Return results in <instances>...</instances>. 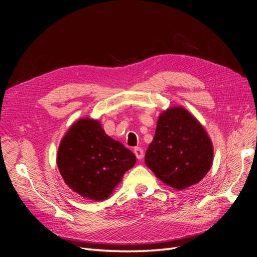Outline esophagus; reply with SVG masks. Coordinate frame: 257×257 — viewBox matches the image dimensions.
Returning <instances> with one entry per match:
<instances>
[{
  "label": "esophagus",
  "instance_id": "1",
  "mask_svg": "<svg viewBox=\"0 0 257 257\" xmlns=\"http://www.w3.org/2000/svg\"><path fill=\"white\" fill-rule=\"evenodd\" d=\"M134 154L136 155V157H137V159L141 160L144 157V150L141 149L140 147H136V148L134 149Z\"/></svg>",
  "mask_w": 257,
  "mask_h": 257
}]
</instances>
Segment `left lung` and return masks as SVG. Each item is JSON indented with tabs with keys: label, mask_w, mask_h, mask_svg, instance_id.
<instances>
[{
	"label": "left lung",
	"mask_w": 257,
	"mask_h": 257,
	"mask_svg": "<svg viewBox=\"0 0 257 257\" xmlns=\"http://www.w3.org/2000/svg\"><path fill=\"white\" fill-rule=\"evenodd\" d=\"M212 158V144L203 127L185 109L174 107L159 117L145 162L162 182L183 190L201 181Z\"/></svg>",
	"instance_id": "left-lung-1"
}]
</instances>
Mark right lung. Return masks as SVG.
<instances>
[{"label":"right lung","mask_w":257,"mask_h":257,"mask_svg":"<svg viewBox=\"0 0 257 257\" xmlns=\"http://www.w3.org/2000/svg\"><path fill=\"white\" fill-rule=\"evenodd\" d=\"M136 156L109 137L97 120L81 119L63 138L57 166L68 187L91 200L108 198Z\"/></svg>","instance_id":"right-lung-1"}]
</instances>
